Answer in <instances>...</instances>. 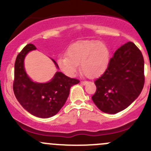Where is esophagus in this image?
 <instances>
[{
    "label": "esophagus",
    "instance_id": "1",
    "mask_svg": "<svg viewBox=\"0 0 151 151\" xmlns=\"http://www.w3.org/2000/svg\"><path fill=\"white\" fill-rule=\"evenodd\" d=\"M80 83H81L82 85H85L88 83V81H80Z\"/></svg>",
    "mask_w": 151,
    "mask_h": 151
}]
</instances>
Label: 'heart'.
<instances>
[{"label":"heart","instance_id":"b5f03b06","mask_svg":"<svg viewBox=\"0 0 151 151\" xmlns=\"http://www.w3.org/2000/svg\"><path fill=\"white\" fill-rule=\"evenodd\" d=\"M67 56L58 60L60 69L68 77L75 75L80 63L83 74L89 77L101 75L108 66L109 50L99 40L79 41L68 47Z\"/></svg>","mask_w":151,"mask_h":151}]
</instances>
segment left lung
<instances>
[{"mask_svg": "<svg viewBox=\"0 0 151 151\" xmlns=\"http://www.w3.org/2000/svg\"><path fill=\"white\" fill-rule=\"evenodd\" d=\"M144 84L142 54L129 42L115 51L104 74L96 80L92 100L105 113H118L139 96Z\"/></svg>", "mask_w": 151, "mask_h": 151, "instance_id": "obj_1", "label": "left lung"}]
</instances>
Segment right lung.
<instances>
[{
	"label": "right lung",
	"instance_id": "obj_1",
	"mask_svg": "<svg viewBox=\"0 0 151 151\" xmlns=\"http://www.w3.org/2000/svg\"><path fill=\"white\" fill-rule=\"evenodd\" d=\"M28 44L17 56L14 63L13 90L22 107L34 116L47 118L58 113L66 103L72 85L80 83L77 79L70 78L61 72H56L52 80L47 83L32 81L24 68V58L28 52L36 50ZM56 66V62L52 60Z\"/></svg>",
	"mask_w": 151,
	"mask_h": 151
}]
</instances>
